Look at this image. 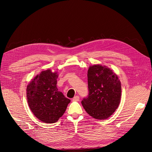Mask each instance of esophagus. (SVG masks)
<instances>
[{"label": "esophagus", "mask_w": 152, "mask_h": 152, "mask_svg": "<svg viewBox=\"0 0 152 152\" xmlns=\"http://www.w3.org/2000/svg\"><path fill=\"white\" fill-rule=\"evenodd\" d=\"M79 99H80V98H79V96H76L73 98V101H75V102H79Z\"/></svg>", "instance_id": "34e87169"}]
</instances>
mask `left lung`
I'll list each match as a JSON object with an SVG mask.
<instances>
[{
  "instance_id": "8db88e82",
  "label": "left lung",
  "mask_w": 152,
  "mask_h": 152,
  "mask_svg": "<svg viewBox=\"0 0 152 152\" xmlns=\"http://www.w3.org/2000/svg\"><path fill=\"white\" fill-rule=\"evenodd\" d=\"M88 96L82 101L84 108L94 118H108L118 108L121 84L117 75L105 66H90L87 72Z\"/></svg>"
}]
</instances>
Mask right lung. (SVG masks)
Returning a JSON list of instances; mask_svg holds the SVG:
<instances>
[{
	"label": "right lung",
	"instance_id": "1",
	"mask_svg": "<svg viewBox=\"0 0 152 152\" xmlns=\"http://www.w3.org/2000/svg\"><path fill=\"white\" fill-rule=\"evenodd\" d=\"M56 72L42 71L26 88L29 107L34 115L44 123H54L65 113L70 99L57 88Z\"/></svg>",
	"mask_w": 152,
	"mask_h": 152
}]
</instances>
